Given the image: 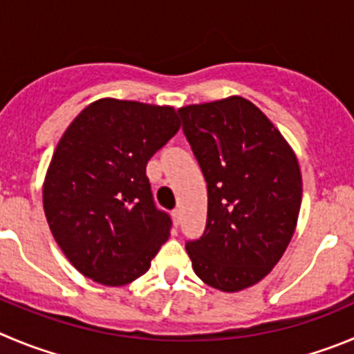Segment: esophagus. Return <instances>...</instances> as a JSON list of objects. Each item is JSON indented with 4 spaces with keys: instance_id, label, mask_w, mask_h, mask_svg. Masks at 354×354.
Returning <instances> with one entry per match:
<instances>
[{
    "instance_id": "esophagus-1",
    "label": "esophagus",
    "mask_w": 354,
    "mask_h": 354,
    "mask_svg": "<svg viewBox=\"0 0 354 354\" xmlns=\"http://www.w3.org/2000/svg\"><path fill=\"white\" fill-rule=\"evenodd\" d=\"M173 220H174V225L178 227V223H180V220H181V211L180 209L173 211Z\"/></svg>"
}]
</instances>
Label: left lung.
Segmentation results:
<instances>
[{
  "instance_id": "left-lung-1",
  "label": "left lung",
  "mask_w": 354,
  "mask_h": 354,
  "mask_svg": "<svg viewBox=\"0 0 354 354\" xmlns=\"http://www.w3.org/2000/svg\"><path fill=\"white\" fill-rule=\"evenodd\" d=\"M207 183L206 230L188 241L194 272L222 292L257 285L286 252L302 203L295 151L252 101L180 108Z\"/></svg>"
}]
</instances>
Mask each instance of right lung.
I'll return each mask as SVG.
<instances>
[{"mask_svg":"<svg viewBox=\"0 0 354 354\" xmlns=\"http://www.w3.org/2000/svg\"><path fill=\"white\" fill-rule=\"evenodd\" d=\"M180 131L173 106L102 97L69 124L43 181V209L71 266L104 286L150 269L169 237L147 164Z\"/></svg>","mask_w":354,"mask_h":354,"instance_id":"right-lung-1","label":"right lung"}]
</instances>
